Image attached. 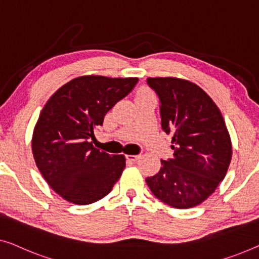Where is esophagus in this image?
<instances>
[{
  "label": "esophagus",
  "instance_id": "obj_1",
  "mask_svg": "<svg viewBox=\"0 0 259 259\" xmlns=\"http://www.w3.org/2000/svg\"><path fill=\"white\" fill-rule=\"evenodd\" d=\"M141 157H142L141 154H136V156H133V154H128V156H126V159L130 160V161H137Z\"/></svg>",
  "mask_w": 259,
  "mask_h": 259
}]
</instances>
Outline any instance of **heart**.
I'll list each match as a JSON object with an SVG mask.
<instances>
[{"label": "heart", "instance_id": "heart-1", "mask_svg": "<svg viewBox=\"0 0 259 259\" xmlns=\"http://www.w3.org/2000/svg\"><path fill=\"white\" fill-rule=\"evenodd\" d=\"M141 94H151V93H150V91H148V90H143L141 93H140V95Z\"/></svg>", "mask_w": 259, "mask_h": 259}]
</instances>
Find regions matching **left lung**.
Masks as SVG:
<instances>
[{"instance_id": "1", "label": "left lung", "mask_w": 259, "mask_h": 259, "mask_svg": "<svg viewBox=\"0 0 259 259\" xmlns=\"http://www.w3.org/2000/svg\"><path fill=\"white\" fill-rule=\"evenodd\" d=\"M146 81L159 98L161 129L172 134L175 150L146 184L168 206H198L228 171L233 149L225 119L210 96L191 81L172 76Z\"/></svg>"}]
</instances>
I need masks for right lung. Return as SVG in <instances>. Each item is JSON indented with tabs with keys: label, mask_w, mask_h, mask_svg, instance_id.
Listing matches in <instances>:
<instances>
[{
	"label": "right lung",
	"mask_w": 259,
	"mask_h": 259,
	"mask_svg": "<svg viewBox=\"0 0 259 259\" xmlns=\"http://www.w3.org/2000/svg\"><path fill=\"white\" fill-rule=\"evenodd\" d=\"M138 78L83 75L61 86L46 102L32 135L34 161L49 186L75 204L105 196L125 167L123 154L93 146L94 128L136 86Z\"/></svg>",
	"instance_id": "obj_1"
}]
</instances>
